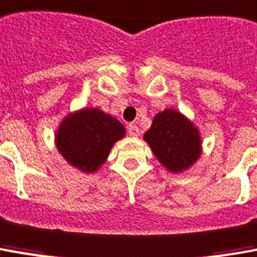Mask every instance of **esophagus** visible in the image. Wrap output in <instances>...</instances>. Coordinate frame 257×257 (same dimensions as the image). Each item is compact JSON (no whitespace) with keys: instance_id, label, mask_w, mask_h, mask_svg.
<instances>
[{"instance_id":"esophagus-1","label":"esophagus","mask_w":257,"mask_h":257,"mask_svg":"<svg viewBox=\"0 0 257 257\" xmlns=\"http://www.w3.org/2000/svg\"><path fill=\"white\" fill-rule=\"evenodd\" d=\"M127 133H128V136H132V137H137L140 134V128L136 124H128L127 125Z\"/></svg>"}]
</instances>
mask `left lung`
<instances>
[{
  "mask_svg": "<svg viewBox=\"0 0 257 257\" xmlns=\"http://www.w3.org/2000/svg\"><path fill=\"white\" fill-rule=\"evenodd\" d=\"M144 140L159 162L173 173L189 169L201 154L199 130L175 109L158 113Z\"/></svg>",
  "mask_w": 257,
  "mask_h": 257,
  "instance_id": "left-lung-1",
  "label": "left lung"
}]
</instances>
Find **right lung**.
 Listing matches in <instances>:
<instances>
[{"mask_svg": "<svg viewBox=\"0 0 257 257\" xmlns=\"http://www.w3.org/2000/svg\"><path fill=\"white\" fill-rule=\"evenodd\" d=\"M124 134L117 118L95 107H85L68 114L58 125L56 147L70 165L91 173L105 164L111 147Z\"/></svg>", "mask_w": 257, "mask_h": 257, "instance_id": "add662e5", "label": "right lung"}]
</instances>
